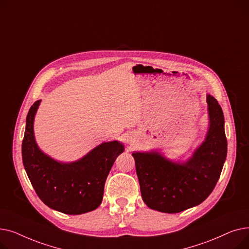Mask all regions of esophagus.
<instances>
[{"instance_id":"1","label":"esophagus","mask_w":249,"mask_h":249,"mask_svg":"<svg viewBox=\"0 0 249 249\" xmlns=\"http://www.w3.org/2000/svg\"><path fill=\"white\" fill-rule=\"evenodd\" d=\"M136 141V138H135V135L133 133H129L127 136H126V142L128 143V144L132 145L134 144V142Z\"/></svg>"}]
</instances>
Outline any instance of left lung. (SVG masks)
Wrapping results in <instances>:
<instances>
[{
    "instance_id": "left-lung-1",
    "label": "left lung",
    "mask_w": 249,
    "mask_h": 249,
    "mask_svg": "<svg viewBox=\"0 0 249 249\" xmlns=\"http://www.w3.org/2000/svg\"><path fill=\"white\" fill-rule=\"evenodd\" d=\"M209 125L204 141L185 160H172L159 149L134 151L142 200L162 213H178L198 206L214 190L227 156L224 115L207 94Z\"/></svg>"
}]
</instances>
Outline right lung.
I'll return each mask as SVG.
<instances>
[{"mask_svg":"<svg viewBox=\"0 0 249 249\" xmlns=\"http://www.w3.org/2000/svg\"><path fill=\"white\" fill-rule=\"evenodd\" d=\"M40 103L36 101L28 112L22 142L23 164L36 194L46 206L68 215L96 210L103 200L105 181L124 144L118 140L103 142L71 162L52 159L35 140L34 119Z\"/></svg>","mask_w":249,"mask_h":249,"instance_id":"1","label":"right lung"}]
</instances>
